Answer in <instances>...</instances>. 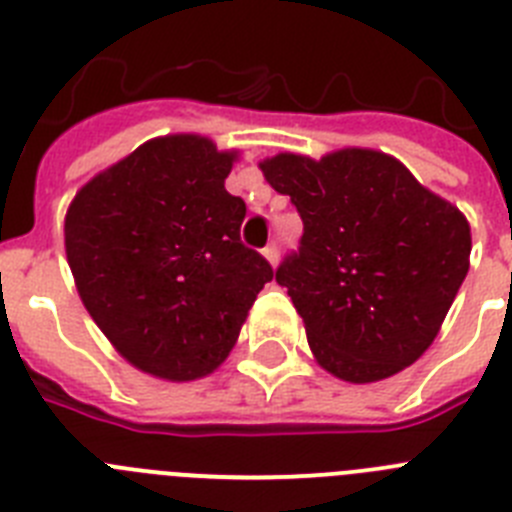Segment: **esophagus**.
<instances>
[{"label": "esophagus", "mask_w": 512, "mask_h": 512, "mask_svg": "<svg viewBox=\"0 0 512 512\" xmlns=\"http://www.w3.org/2000/svg\"><path fill=\"white\" fill-rule=\"evenodd\" d=\"M264 259L269 261L271 266H277V261H279V246H277V243H269V246L264 248Z\"/></svg>", "instance_id": "1"}]
</instances>
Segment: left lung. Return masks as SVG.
<instances>
[{
    "mask_svg": "<svg viewBox=\"0 0 512 512\" xmlns=\"http://www.w3.org/2000/svg\"><path fill=\"white\" fill-rule=\"evenodd\" d=\"M264 179L289 194L305 233L277 269L320 369L372 384L415 364L469 271L467 215L374 148L277 153Z\"/></svg>",
    "mask_w": 512,
    "mask_h": 512,
    "instance_id": "8db88e82",
    "label": "left lung"
}]
</instances>
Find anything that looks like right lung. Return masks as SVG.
<instances>
[{
    "instance_id": "1",
    "label": "right lung",
    "mask_w": 512,
    "mask_h": 512,
    "mask_svg": "<svg viewBox=\"0 0 512 512\" xmlns=\"http://www.w3.org/2000/svg\"><path fill=\"white\" fill-rule=\"evenodd\" d=\"M238 156L207 135H158L94 174L66 210L76 292L138 372L164 382L215 372L274 277L241 243L246 205L225 189Z\"/></svg>"
}]
</instances>
